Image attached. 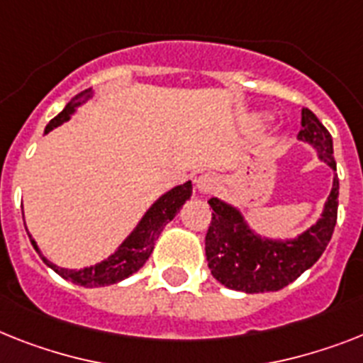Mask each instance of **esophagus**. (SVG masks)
<instances>
[{
  "instance_id": "34e87169",
  "label": "esophagus",
  "mask_w": 363,
  "mask_h": 363,
  "mask_svg": "<svg viewBox=\"0 0 363 363\" xmlns=\"http://www.w3.org/2000/svg\"><path fill=\"white\" fill-rule=\"evenodd\" d=\"M217 184H218L217 176L209 174L208 172V174H202L199 179H196V189H199V193L208 194V193H211L215 187H217Z\"/></svg>"
}]
</instances>
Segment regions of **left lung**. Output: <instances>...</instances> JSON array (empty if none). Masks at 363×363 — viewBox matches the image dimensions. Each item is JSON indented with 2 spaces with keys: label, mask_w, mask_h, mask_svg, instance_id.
<instances>
[{
  "label": "left lung",
  "mask_w": 363,
  "mask_h": 363,
  "mask_svg": "<svg viewBox=\"0 0 363 363\" xmlns=\"http://www.w3.org/2000/svg\"><path fill=\"white\" fill-rule=\"evenodd\" d=\"M296 139L317 152L334 170L332 191L315 224L296 238H265L248 226L241 209L223 199L209 200L213 208L206 235V257L215 280L245 293L278 291L313 265L330 242L337 218L340 182L336 174L332 137L310 109L302 111V130Z\"/></svg>",
  "instance_id": "8db88e82"
}]
</instances>
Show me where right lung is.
I'll list each match as a JSON object with an SVG mask.
<instances>
[{"instance_id":"obj_1","label":"right lung","mask_w":363,"mask_h":363,"mask_svg":"<svg viewBox=\"0 0 363 363\" xmlns=\"http://www.w3.org/2000/svg\"><path fill=\"white\" fill-rule=\"evenodd\" d=\"M92 96H94V91H92V89H86V91L74 96V98L67 104V107H65L55 118L50 121V124H48L46 130H44V133H50L52 130H55V128H59L61 124L70 121L72 115L77 111V107L91 100ZM191 194H193V184H191V179L185 182V184L176 185V187H172L164 194H161L160 199L155 200V202L146 209V213L143 215V218H140L139 223H137V226L131 230L130 235L118 245V248H116L115 252L111 254L109 257H106L104 262L91 265V267H57L55 263L50 262L46 256H42L37 241L31 238V233H29V241H31L33 248H35L38 252V256L42 257V262L46 263L50 269H53L59 277L67 278L70 282L83 287L111 286V284L122 282L124 278L131 277L133 272H137L143 265H145L146 259H148L150 254H152V250H154L155 239L160 238V233L163 232L164 226L178 215L179 208L191 199Z\"/></svg>"}]
</instances>
